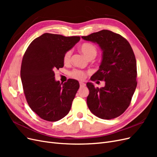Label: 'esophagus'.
<instances>
[{
	"instance_id": "1",
	"label": "esophagus",
	"mask_w": 157,
	"mask_h": 157,
	"mask_svg": "<svg viewBox=\"0 0 157 157\" xmlns=\"http://www.w3.org/2000/svg\"><path fill=\"white\" fill-rule=\"evenodd\" d=\"M85 86H86V84L84 82H80V87H84Z\"/></svg>"
}]
</instances>
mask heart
Listing matches in <instances>:
<instances>
[{
  "mask_svg": "<svg viewBox=\"0 0 157 157\" xmlns=\"http://www.w3.org/2000/svg\"><path fill=\"white\" fill-rule=\"evenodd\" d=\"M79 50L80 52L88 59L94 58L96 56L98 52L96 46L93 44L89 43V42H85V43H83L82 44L80 45L79 47ZM71 54H72V52H71V50L65 52L63 56V63L65 64L69 63L71 61ZM70 75L75 79L82 80L86 77V73L82 71L75 69L71 71L70 73Z\"/></svg>",
  "mask_w": 157,
  "mask_h": 157,
  "instance_id": "heart-1",
  "label": "heart"
}]
</instances>
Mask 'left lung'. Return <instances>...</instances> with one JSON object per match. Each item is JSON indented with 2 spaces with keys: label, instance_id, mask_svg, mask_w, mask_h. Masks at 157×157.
Segmentation results:
<instances>
[{
  "label": "left lung",
  "instance_id": "obj_1",
  "mask_svg": "<svg viewBox=\"0 0 157 157\" xmlns=\"http://www.w3.org/2000/svg\"><path fill=\"white\" fill-rule=\"evenodd\" d=\"M82 38L97 43L101 49V65L91 80L105 82L100 88L91 82L86 84L90 91L88 107L94 115L102 119L119 117L129 107L137 86L136 60L132 47L124 37L109 30Z\"/></svg>",
  "mask_w": 157,
  "mask_h": 157
}]
</instances>
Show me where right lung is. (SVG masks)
<instances>
[{"instance_id": "add662e5", "label": "right lung", "mask_w": 157, "mask_h": 157, "mask_svg": "<svg viewBox=\"0 0 157 157\" xmlns=\"http://www.w3.org/2000/svg\"><path fill=\"white\" fill-rule=\"evenodd\" d=\"M80 36L44 33L28 46L21 66V79L26 100L33 111L47 121H58L67 115L79 88L69 79L61 85L54 71L63 67V56Z\"/></svg>"}]
</instances>
